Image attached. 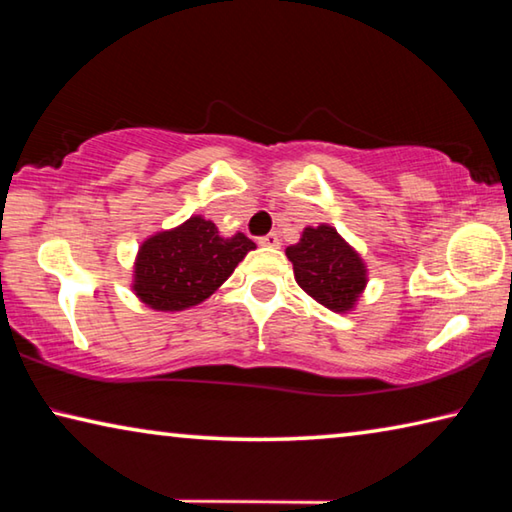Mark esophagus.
<instances>
[{
  "label": "esophagus",
  "mask_w": 512,
  "mask_h": 512,
  "mask_svg": "<svg viewBox=\"0 0 512 512\" xmlns=\"http://www.w3.org/2000/svg\"><path fill=\"white\" fill-rule=\"evenodd\" d=\"M257 241H259V246H268V248H277V246H280V237H277L275 232H268V235L259 237Z\"/></svg>",
  "instance_id": "34e87169"
}]
</instances>
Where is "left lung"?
Masks as SVG:
<instances>
[{
  "mask_svg": "<svg viewBox=\"0 0 512 512\" xmlns=\"http://www.w3.org/2000/svg\"><path fill=\"white\" fill-rule=\"evenodd\" d=\"M302 291L332 311H350L366 289V264L332 225L305 228L296 246L287 248Z\"/></svg>",
  "mask_w": 512,
  "mask_h": 512,
  "instance_id": "1",
  "label": "left lung"
}]
</instances>
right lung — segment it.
I'll use <instances>...</instances> for the list:
<instances>
[{
    "label": "right lung",
    "mask_w": 512,
    "mask_h": 512,
    "mask_svg": "<svg viewBox=\"0 0 512 512\" xmlns=\"http://www.w3.org/2000/svg\"><path fill=\"white\" fill-rule=\"evenodd\" d=\"M253 248L241 232L225 239L212 221L192 216L144 241L135 262L133 291L151 309L183 311L210 298Z\"/></svg>",
    "instance_id": "1"
}]
</instances>
